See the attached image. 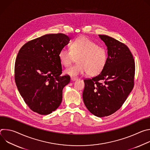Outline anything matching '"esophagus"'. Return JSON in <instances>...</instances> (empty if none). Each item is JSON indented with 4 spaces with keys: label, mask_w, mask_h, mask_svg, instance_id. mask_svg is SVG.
Returning <instances> with one entry per match:
<instances>
[{
    "label": "esophagus",
    "mask_w": 150,
    "mask_h": 150,
    "mask_svg": "<svg viewBox=\"0 0 150 150\" xmlns=\"http://www.w3.org/2000/svg\"><path fill=\"white\" fill-rule=\"evenodd\" d=\"M71 81H75L78 80V78H75V77H71Z\"/></svg>",
    "instance_id": "1"
}]
</instances>
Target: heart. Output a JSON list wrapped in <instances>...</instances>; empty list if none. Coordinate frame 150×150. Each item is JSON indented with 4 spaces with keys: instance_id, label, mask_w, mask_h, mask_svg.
Masks as SVG:
<instances>
[{
    "instance_id": "b5f03b06",
    "label": "heart",
    "mask_w": 150,
    "mask_h": 150,
    "mask_svg": "<svg viewBox=\"0 0 150 150\" xmlns=\"http://www.w3.org/2000/svg\"><path fill=\"white\" fill-rule=\"evenodd\" d=\"M59 58L62 65L65 67L70 66L76 58L78 63L65 71L66 75L75 77L87 72L88 75L94 76L104 69L108 54L104 48L98 46L89 38L81 36L72 42L71 50L62 49Z\"/></svg>"
}]
</instances>
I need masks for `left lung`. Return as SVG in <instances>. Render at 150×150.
<instances>
[{
    "label": "left lung",
    "instance_id": "1",
    "mask_svg": "<svg viewBox=\"0 0 150 150\" xmlns=\"http://www.w3.org/2000/svg\"><path fill=\"white\" fill-rule=\"evenodd\" d=\"M108 50L105 65L101 73L85 79L82 94L87 109L96 116H108L116 112L134 87L135 62L125 45L105 35H98Z\"/></svg>",
    "mask_w": 150,
    "mask_h": 150
}]
</instances>
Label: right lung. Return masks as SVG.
<instances>
[{
    "label": "right lung",
    "mask_w": 150,
    "mask_h": 150,
    "mask_svg": "<svg viewBox=\"0 0 150 150\" xmlns=\"http://www.w3.org/2000/svg\"><path fill=\"white\" fill-rule=\"evenodd\" d=\"M70 40L62 33L46 34L27 42L19 50L15 80L21 96L33 112L49 115L61 104L62 91L70 76H61L59 53Z\"/></svg>",
    "instance_id": "obj_1"
}]
</instances>
